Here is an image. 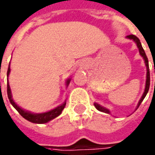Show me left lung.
<instances>
[{"mask_svg":"<svg viewBox=\"0 0 155 155\" xmlns=\"http://www.w3.org/2000/svg\"><path fill=\"white\" fill-rule=\"evenodd\" d=\"M127 38H129V39H131V40H133L134 41L137 43V46L138 47V49H139V52L140 54L142 55V57H143L144 61H145V64H146V66H147V80H146V87H145V91H144V93L143 97H142V98L140 99L139 103H138V105H137V108L140 106V104L141 103L143 102V100L144 99V97H146L147 95V93H148V89H149V86H150V73H149V67H148V58H147V55H146V53H145V51H144L143 48L142 47V44H141V42H140V40L137 37L136 35H127ZM154 73H155V66H154ZM154 89H155V82H154ZM95 105L96 108L97 109V110H99L101 112H104V113H107L109 114V110L107 109V108H104V107H102V106H100L99 104H94Z\"/></svg>","mask_w":155,"mask_h":155,"instance_id":"1","label":"left lung"}]
</instances>
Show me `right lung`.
<instances>
[{
    "label": "right lung",
    "mask_w": 155,
    "mask_h": 155,
    "mask_svg": "<svg viewBox=\"0 0 155 155\" xmlns=\"http://www.w3.org/2000/svg\"><path fill=\"white\" fill-rule=\"evenodd\" d=\"M10 73V65L8 66V69H7V76ZM70 82V80L68 79L67 81H66V84L67 86L69 84ZM1 84V83H0ZM7 97H8V99L10 101V103L12 104V105L14 107V108L17 109V111L23 116V117L26 119L27 120L32 122V123H36V124H44V123H47V122L50 121L51 120H53L54 118L58 117L59 114H61L63 109L65 107L66 105V103H64L63 104H61L60 106L57 107L54 109L52 110H50L48 112H46V113H42V114H31L29 112H27L24 109L18 107L17 104L14 103V101L12 98V93H11V89H10V86H9V83L7 81Z\"/></svg>",
    "instance_id": "obj_1"
}]
</instances>
